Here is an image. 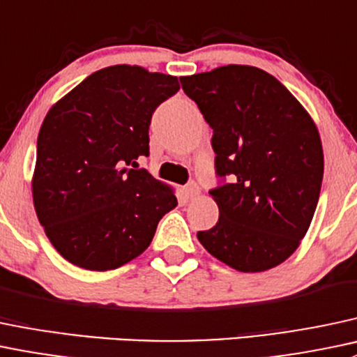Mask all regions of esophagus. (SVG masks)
Listing matches in <instances>:
<instances>
[{"label": "esophagus", "instance_id": "34e87169", "mask_svg": "<svg viewBox=\"0 0 357 357\" xmlns=\"http://www.w3.org/2000/svg\"><path fill=\"white\" fill-rule=\"evenodd\" d=\"M183 193H185L186 200H195V198L200 197V188H198L195 183H190V185H186L185 188H183Z\"/></svg>", "mask_w": 357, "mask_h": 357}]
</instances>
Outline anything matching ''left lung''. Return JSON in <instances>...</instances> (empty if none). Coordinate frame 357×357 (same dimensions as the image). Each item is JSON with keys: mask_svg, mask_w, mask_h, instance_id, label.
I'll return each mask as SVG.
<instances>
[{"mask_svg": "<svg viewBox=\"0 0 357 357\" xmlns=\"http://www.w3.org/2000/svg\"><path fill=\"white\" fill-rule=\"evenodd\" d=\"M179 82L213 130L217 174L234 178L210 191L219 222L198 241L238 272L277 267L301 245L320 197L324 149L313 118L257 66H219Z\"/></svg>", "mask_w": 357, "mask_h": 357, "instance_id": "1", "label": "left lung"}]
</instances>
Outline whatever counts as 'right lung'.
I'll return each mask as SVG.
<instances>
[{
  "instance_id": "add662e5",
  "label": "right lung",
  "mask_w": 357,
  "mask_h": 357,
  "mask_svg": "<svg viewBox=\"0 0 357 357\" xmlns=\"http://www.w3.org/2000/svg\"><path fill=\"white\" fill-rule=\"evenodd\" d=\"M178 90L172 75L114 65L47 111L37 138L33 208L70 264L99 272L128 264L178 205L172 186L128 167L149 155L152 112Z\"/></svg>"
}]
</instances>
